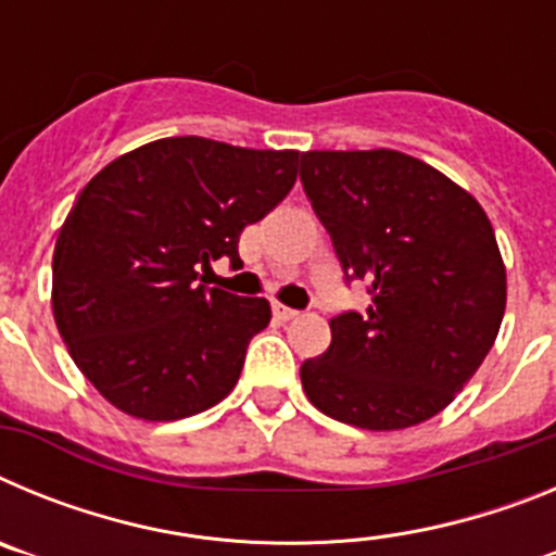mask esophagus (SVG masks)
Returning <instances> with one entry per match:
<instances>
[{
  "mask_svg": "<svg viewBox=\"0 0 556 556\" xmlns=\"http://www.w3.org/2000/svg\"><path fill=\"white\" fill-rule=\"evenodd\" d=\"M273 312H275V317H278V320H294V317L301 314V312H294V308L283 306V303H275Z\"/></svg>",
  "mask_w": 556,
  "mask_h": 556,
  "instance_id": "obj_1",
  "label": "esophagus"
}]
</instances>
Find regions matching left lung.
Returning <instances> with one entry per match:
<instances>
[{
  "label": "left lung",
  "instance_id": "1",
  "mask_svg": "<svg viewBox=\"0 0 556 556\" xmlns=\"http://www.w3.org/2000/svg\"><path fill=\"white\" fill-rule=\"evenodd\" d=\"M301 180L365 314L331 320L301 381L323 415L397 431L440 415L479 370L507 308V267L479 200L397 150H308Z\"/></svg>",
  "mask_w": 556,
  "mask_h": 556
}]
</instances>
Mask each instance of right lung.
<instances>
[{"instance_id":"1","label":"right lung","mask_w":556,"mask_h":556,"mask_svg":"<svg viewBox=\"0 0 556 556\" xmlns=\"http://www.w3.org/2000/svg\"><path fill=\"white\" fill-rule=\"evenodd\" d=\"M298 150H248L200 136L150 141L77 194L52 255V314L83 376L139 420H180L236 387L264 298L198 283L239 258V233L298 180Z\"/></svg>"}]
</instances>
